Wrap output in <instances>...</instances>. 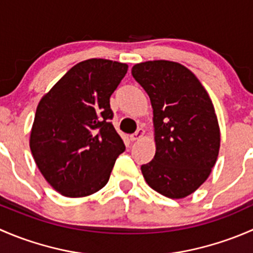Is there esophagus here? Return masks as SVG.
<instances>
[{
  "label": "esophagus",
  "mask_w": 253,
  "mask_h": 253,
  "mask_svg": "<svg viewBox=\"0 0 253 253\" xmlns=\"http://www.w3.org/2000/svg\"><path fill=\"white\" fill-rule=\"evenodd\" d=\"M144 133H145V131H144V128H138V131L136 132V133H133V134H131V136H129V139H131V141H139V139L142 138L143 136H144Z\"/></svg>",
  "instance_id": "1"
}]
</instances>
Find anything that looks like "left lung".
Returning <instances> with one entry per match:
<instances>
[{
	"instance_id": "left-lung-1",
	"label": "left lung",
	"mask_w": 253,
	"mask_h": 253,
	"mask_svg": "<svg viewBox=\"0 0 253 253\" xmlns=\"http://www.w3.org/2000/svg\"><path fill=\"white\" fill-rule=\"evenodd\" d=\"M132 75L153 106L155 155L142 165L143 177L165 197H187L209 177L220 148L209 94L187 67L174 61L137 63Z\"/></svg>"
}]
</instances>
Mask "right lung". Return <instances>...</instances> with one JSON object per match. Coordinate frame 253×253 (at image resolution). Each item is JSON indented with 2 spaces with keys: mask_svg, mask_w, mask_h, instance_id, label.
I'll return each mask as SVG.
<instances>
[{
  "mask_svg": "<svg viewBox=\"0 0 253 253\" xmlns=\"http://www.w3.org/2000/svg\"><path fill=\"white\" fill-rule=\"evenodd\" d=\"M128 65L89 58L73 66L38 104L29 145L53 190L81 198L108 183L125 144L110 120V96Z\"/></svg>",
  "mask_w": 253,
  "mask_h": 253,
  "instance_id": "obj_1",
  "label": "right lung"
}]
</instances>
